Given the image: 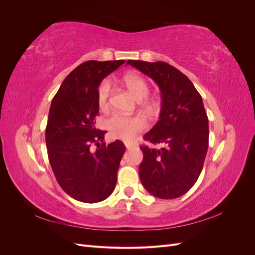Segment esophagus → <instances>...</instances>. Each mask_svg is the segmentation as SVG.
<instances>
[{"label":"esophagus","instance_id":"34e87169","mask_svg":"<svg viewBox=\"0 0 255 255\" xmlns=\"http://www.w3.org/2000/svg\"><path fill=\"white\" fill-rule=\"evenodd\" d=\"M125 144H126V146H127V149H130V148H132V146L134 145L132 142H128V141H126Z\"/></svg>","mask_w":255,"mask_h":255}]
</instances>
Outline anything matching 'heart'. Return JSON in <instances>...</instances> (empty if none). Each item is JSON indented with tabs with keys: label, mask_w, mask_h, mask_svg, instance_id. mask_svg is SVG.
<instances>
[{
	"label": "heart",
	"mask_w": 255,
	"mask_h": 255,
	"mask_svg": "<svg viewBox=\"0 0 255 255\" xmlns=\"http://www.w3.org/2000/svg\"><path fill=\"white\" fill-rule=\"evenodd\" d=\"M128 89L132 92L138 100L146 98L150 94V85L142 76L128 73L123 78ZM112 95V85L110 80H103L100 83L97 90V101L101 110L106 109L110 104ZM106 127L109 128L111 135L117 139L129 141L143 129L148 128V122L142 116H125L121 114H114L106 120Z\"/></svg>",
	"instance_id": "obj_1"
}]
</instances>
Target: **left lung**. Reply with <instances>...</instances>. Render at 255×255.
<instances>
[{"mask_svg": "<svg viewBox=\"0 0 255 255\" xmlns=\"http://www.w3.org/2000/svg\"><path fill=\"white\" fill-rule=\"evenodd\" d=\"M127 63L150 76L161 94L159 120L143 139L163 143L164 148L140 146V181L154 197L179 198L197 182L208 148V118L202 98L186 75L165 61Z\"/></svg>", "mask_w": 255, "mask_h": 255, "instance_id": "8db88e82", "label": "left lung"}]
</instances>
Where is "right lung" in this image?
<instances>
[{
    "label": "right lung",
    "instance_id": "1",
    "mask_svg": "<svg viewBox=\"0 0 255 255\" xmlns=\"http://www.w3.org/2000/svg\"><path fill=\"white\" fill-rule=\"evenodd\" d=\"M125 63L85 61L69 73L52 100L45 128L49 160L60 187L81 202L103 201L117 183L126 145L120 140L106 145V132L96 128L95 118L100 83Z\"/></svg>",
    "mask_w": 255,
    "mask_h": 255
}]
</instances>
